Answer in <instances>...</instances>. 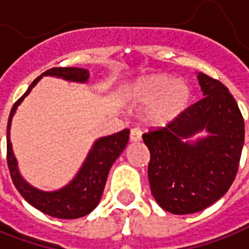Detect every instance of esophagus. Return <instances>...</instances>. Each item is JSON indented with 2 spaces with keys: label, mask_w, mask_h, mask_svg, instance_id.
Returning <instances> with one entry per match:
<instances>
[{
  "label": "esophagus",
  "mask_w": 249,
  "mask_h": 249,
  "mask_svg": "<svg viewBox=\"0 0 249 249\" xmlns=\"http://www.w3.org/2000/svg\"><path fill=\"white\" fill-rule=\"evenodd\" d=\"M129 140H131L132 143H138L142 140V135H140V132L138 129H132L131 133H129Z\"/></svg>",
  "instance_id": "esophagus-1"
}]
</instances>
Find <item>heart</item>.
Returning a JSON list of instances; mask_svg holds the SVG:
<instances>
[{
	"label": "heart",
	"mask_w": 249,
	"mask_h": 249,
	"mask_svg": "<svg viewBox=\"0 0 249 249\" xmlns=\"http://www.w3.org/2000/svg\"><path fill=\"white\" fill-rule=\"evenodd\" d=\"M194 89L187 80L167 73L143 76L132 84L128 102L135 109L147 107L143 120L151 128H165L185 114L192 102Z\"/></svg>",
	"instance_id": "b5f03b06"
}]
</instances>
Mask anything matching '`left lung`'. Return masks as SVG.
Instances as JSON below:
<instances>
[{
	"label": "left lung",
	"mask_w": 249,
	"mask_h": 249,
	"mask_svg": "<svg viewBox=\"0 0 249 249\" xmlns=\"http://www.w3.org/2000/svg\"><path fill=\"white\" fill-rule=\"evenodd\" d=\"M197 80L204 98L173 124L143 135L151 194L177 215L202 211L228 192L244 146V120L229 89L202 72Z\"/></svg>",
	"instance_id": "8db88e82"
}]
</instances>
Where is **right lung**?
<instances>
[{
  "label": "right lung",
  "mask_w": 249,
  "mask_h": 249,
  "mask_svg": "<svg viewBox=\"0 0 249 249\" xmlns=\"http://www.w3.org/2000/svg\"><path fill=\"white\" fill-rule=\"evenodd\" d=\"M43 76L58 77L62 80L73 83H89V72L87 69L76 67L69 68H52L36 77L25 94L18 102L13 105L9 120H8V129H6V150H8V166L11 172L12 181L18 188L20 195L35 209L54 218L61 219H75V218L84 217L89 214L98 206L105 189V184L107 180V174L114 160L124 151L129 139V129L113 133L109 136L96 139L91 150L87 154L82 167L76 176L64 185L62 188L55 191H42V189L32 187L30 182L23 178L18 170V163L11 142V125L12 118L24 101V98L31 89L38 84Z\"/></svg>",
  "instance_id": "add662e5"
}]
</instances>
